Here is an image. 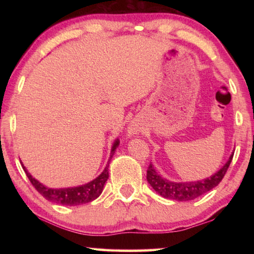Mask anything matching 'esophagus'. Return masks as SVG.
I'll return each mask as SVG.
<instances>
[{
	"label": "esophagus",
	"mask_w": 254,
	"mask_h": 254,
	"mask_svg": "<svg viewBox=\"0 0 254 254\" xmlns=\"http://www.w3.org/2000/svg\"><path fill=\"white\" fill-rule=\"evenodd\" d=\"M137 127L135 126H131L130 128H128V132H130V134H136L137 133Z\"/></svg>",
	"instance_id": "obj_1"
}]
</instances>
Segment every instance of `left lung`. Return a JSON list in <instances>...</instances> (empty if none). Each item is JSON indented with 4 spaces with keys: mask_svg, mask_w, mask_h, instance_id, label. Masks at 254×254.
<instances>
[{
    "mask_svg": "<svg viewBox=\"0 0 254 254\" xmlns=\"http://www.w3.org/2000/svg\"><path fill=\"white\" fill-rule=\"evenodd\" d=\"M232 159H233V153L231 154L229 161L216 174H214L209 178H206L204 180H198V182L191 183L169 182V180L159 176L151 163H150L147 170V179L154 190L159 195L165 197V198L179 201L191 200L204 195L205 192L212 190L214 187H216L222 182L223 177H224L227 169H229Z\"/></svg>",
    "mask_w": 254,
    "mask_h": 254,
    "instance_id": "8db88e82",
    "label": "left lung"
}]
</instances>
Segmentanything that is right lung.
Instances as JSON below:
<instances>
[{
  "mask_svg": "<svg viewBox=\"0 0 254 254\" xmlns=\"http://www.w3.org/2000/svg\"><path fill=\"white\" fill-rule=\"evenodd\" d=\"M119 140H117L112 147L111 150V156L109 159V163L111 161L112 157L115 152V149L119 147ZM109 163L105 167V169L103 173L98 176L96 179H94L93 182L85 184L83 186L78 187H72V188H64V189H53L45 187L44 185L40 184L38 180L34 179L31 175H30L27 169L23 167V170L27 174V177L29 178L30 183L32 184V186L37 189L40 194L45 197L46 199L50 201H54V203L62 204V205H68V206H76V205H81L89 203L94 199H96L98 196L101 195L103 190V187L106 183L107 178H109Z\"/></svg>",
  "mask_w": 254,
  "mask_h": 254,
  "instance_id": "right-lung-1",
  "label": "right lung"
}]
</instances>
